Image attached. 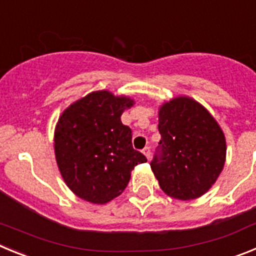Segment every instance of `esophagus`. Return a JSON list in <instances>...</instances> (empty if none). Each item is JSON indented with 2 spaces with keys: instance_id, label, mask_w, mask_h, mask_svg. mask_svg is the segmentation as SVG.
<instances>
[{
  "instance_id": "esophagus-1",
  "label": "esophagus",
  "mask_w": 256,
  "mask_h": 256,
  "mask_svg": "<svg viewBox=\"0 0 256 256\" xmlns=\"http://www.w3.org/2000/svg\"><path fill=\"white\" fill-rule=\"evenodd\" d=\"M144 156L148 158V159H150V158H151V150H150V148H148V146H146V148H144Z\"/></svg>"
}]
</instances>
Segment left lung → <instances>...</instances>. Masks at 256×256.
Here are the masks:
<instances>
[{"instance_id":"left-lung-1","label":"left lung","mask_w":256,"mask_h":256,"mask_svg":"<svg viewBox=\"0 0 256 256\" xmlns=\"http://www.w3.org/2000/svg\"><path fill=\"white\" fill-rule=\"evenodd\" d=\"M162 140L151 169L168 196L192 200L216 183L226 162V138L206 108L190 97H176L159 110Z\"/></svg>"}]
</instances>
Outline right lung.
Listing matches in <instances>:
<instances>
[{"label":"right lung","instance_id":"obj_1","mask_svg":"<svg viewBox=\"0 0 256 256\" xmlns=\"http://www.w3.org/2000/svg\"><path fill=\"white\" fill-rule=\"evenodd\" d=\"M126 96L96 91L65 110L55 130V156L66 186L92 204L119 196L136 165L148 159L132 146V130L120 116L133 106Z\"/></svg>","mask_w":256,"mask_h":256}]
</instances>
